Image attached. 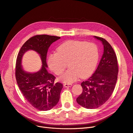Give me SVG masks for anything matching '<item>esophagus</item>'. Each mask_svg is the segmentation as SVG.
<instances>
[{
	"instance_id": "obj_1",
	"label": "esophagus",
	"mask_w": 133,
	"mask_h": 133,
	"mask_svg": "<svg viewBox=\"0 0 133 133\" xmlns=\"http://www.w3.org/2000/svg\"><path fill=\"white\" fill-rule=\"evenodd\" d=\"M63 86L67 88V87H71L72 86V84H70V83H65V84H63Z\"/></svg>"
}]
</instances>
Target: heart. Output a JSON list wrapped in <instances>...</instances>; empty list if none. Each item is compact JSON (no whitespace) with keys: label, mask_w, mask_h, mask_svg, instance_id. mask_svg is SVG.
<instances>
[{"label":"heart","mask_w":133,"mask_h":133,"mask_svg":"<svg viewBox=\"0 0 133 133\" xmlns=\"http://www.w3.org/2000/svg\"><path fill=\"white\" fill-rule=\"evenodd\" d=\"M99 58V49L95 44L71 40L61 44L56 52L49 55L48 65L56 75H61L68 63L70 68L60 79L64 83H71L81 77H89L95 70Z\"/></svg>","instance_id":"1"}]
</instances>
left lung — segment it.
Returning <instances> with one entry per match:
<instances>
[{"instance_id":"obj_1","label":"left lung","mask_w":133,"mask_h":133,"mask_svg":"<svg viewBox=\"0 0 133 133\" xmlns=\"http://www.w3.org/2000/svg\"><path fill=\"white\" fill-rule=\"evenodd\" d=\"M104 45V54L95 73L83 82L82 94L77 102L88 109H96L109 100L114 90L118 73L116 53L110 43L101 37L94 36Z\"/></svg>"}]
</instances>
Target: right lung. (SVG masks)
I'll return each mask as SVG.
<instances>
[{"label": "right lung", "mask_w": 133, "mask_h": 133, "mask_svg": "<svg viewBox=\"0 0 133 133\" xmlns=\"http://www.w3.org/2000/svg\"><path fill=\"white\" fill-rule=\"evenodd\" d=\"M60 38L46 34L34 36L24 43L17 57L15 76L19 89L29 104L41 111L51 110L60 100L63 85L60 83H54L55 77L49 73L46 68L48 49ZM29 50L37 52L41 57L42 67L36 73H28L22 69V57Z\"/></svg>", "instance_id": "right-lung-1"}]
</instances>
